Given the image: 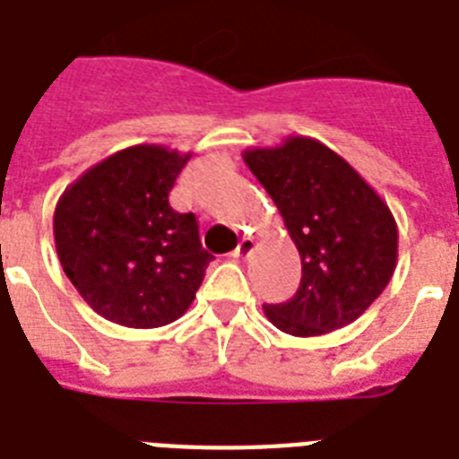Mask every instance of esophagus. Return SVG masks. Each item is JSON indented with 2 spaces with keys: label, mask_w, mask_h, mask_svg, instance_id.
I'll return each instance as SVG.
<instances>
[{
  "label": "esophagus",
  "mask_w": 459,
  "mask_h": 459,
  "mask_svg": "<svg viewBox=\"0 0 459 459\" xmlns=\"http://www.w3.org/2000/svg\"><path fill=\"white\" fill-rule=\"evenodd\" d=\"M252 247H255V243H252V238H243V240L238 243L236 250H233V257H238V259L247 257V255H250V252H252Z\"/></svg>",
  "instance_id": "34e87169"
}]
</instances>
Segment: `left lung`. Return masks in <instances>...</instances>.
Masks as SVG:
<instances>
[{
    "instance_id": "obj_1",
    "label": "left lung",
    "mask_w": 459,
    "mask_h": 459,
    "mask_svg": "<svg viewBox=\"0 0 459 459\" xmlns=\"http://www.w3.org/2000/svg\"><path fill=\"white\" fill-rule=\"evenodd\" d=\"M245 164L279 207L302 259L300 288L264 305L283 333H331L364 314L388 286L398 262L391 209L352 166L312 138L247 150Z\"/></svg>"
}]
</instances>
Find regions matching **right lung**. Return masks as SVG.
I'll return each instance as SVG.
<instances>
[{
    "label": "right lung",
    "instance_id": "1",
    "mask_svg": "<svg viewBox=\"0 0 459 459\" xmlns=\"http://www.w3.org/2000/svg\"><path fill=\"white\" fill-rule=\"evenodd\" d=\"M190 154L135 145L66 187L54 212L64 272L100 316L157 328L186 314L212 262L195 214L169 204Z\"/></svg>",
    "mask_w": 459,
    "mask_h": 459
}]
</instances>
